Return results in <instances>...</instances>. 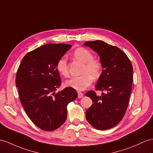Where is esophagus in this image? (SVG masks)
Returning <instances> with one entry per match:
<instances>
[{
    "label": "esophagus",
    "mask_w": 153,
    "mask_h": 153,
    "mask_svg": "<svg viewBox=\"0 0 153 153\" xmlns=\"http://www.w3.org/2000/svg\"><path fill=\"white\" fill-rule=\"evenodd\" d=\"M77 93H78V97L79 98H82L84 96V94L81 91H78Z\"/></svg>",
    "instance_id": "esophagus-1"
}]
</instances>
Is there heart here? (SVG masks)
<instances>
[{
  "mask_svg": "<svg viewBox=\"0 0 153 153\" xmlns=\"http://www.w3.org/2000/svg\"><path fill=\"white\" fill-rule=\"evenodd\" d=\"M73 56L76 60L84 64L80 76H74L67 80L65 82L66 86L79 91L86 89L90 85L93 79H97L100 76L102 72V64L99 60L94 58V54L90 51L84 47L77 48L73 52ZM58 73L64 76L69 74L68 63L65 56L58 59L56 64Z\"/></svg>",
  "mask_w": 153,
  "mask_h": 153,
  "instance_id": "heart-1",
  "label": "heart"
}]
</instances>
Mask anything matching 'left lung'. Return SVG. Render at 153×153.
<instances>
[{"label":"left lung","instance_id":"1","mask_svg":"<svg viewBox=\"0 0 153 153\" xmlns=\"http://www.w3.org/2000/svg\"><path fill=\"white\" fill-rule=\"evenodd\" d=\"M84 45L99 56L104 69L95 88L105 92L100 96L92 90L85 94L94 102L85 111V117L97 129H110L121 121L127 108L133 81L131 62L120 48L102 41L86 42Z\"/></svg>","mask_w":153,"mask_h":153}]
</instances>
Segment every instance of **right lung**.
Returning a JSON list of instances; mask_svg holds the SVG:
<instances>
[{
  "label": "right lung",
  "instance_id": "obj_1",
  "mask_svg": "<svg viewBox=\"0 0 153 153\" xmlns=\"http://www.w3.org/2000/svg\"><path fill=\"white\" fill-rule=\"evenodd\" d=\"M71 47L44 45L26 54L17 70L16 86L22 105L33 123L46 131L62 125L68 115L67 106L78 96L70 87L55 92L61 85L56 64Z\"/></svg>",
  "mask_w": 153,
  "mask_h": 153
}]
</instances>
